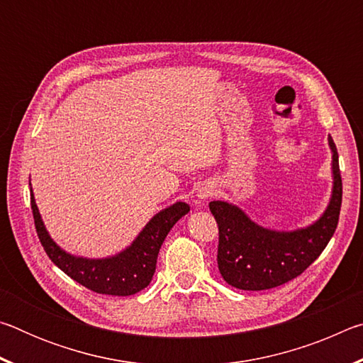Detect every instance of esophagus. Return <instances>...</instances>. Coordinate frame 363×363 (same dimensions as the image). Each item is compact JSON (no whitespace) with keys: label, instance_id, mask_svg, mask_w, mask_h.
<instances>
[{"label":"esophagus","instance_id":"obj_1","mask_svg":"<svg viewBox=\"0 0 363 363\" xmlns=\"http://www.w3.org/2000/svg\"><path fill=\"white\" fill-rule=\"evenodd\" d=\"M213 194H214V190L210 186H203V187L199 189V199L200 200H208L210 196H213Z\"/></svg>","mask_w":363,"mask_h":363}]
</instances>
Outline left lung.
<instances>
[{"label":"left lung","mask_w":363,"mask_h":363,"mask_svg":"<svg viewBox=\"0 0 363 363\" xmlns=\"http://www.w3.org/2000/svg\"><path fill=\"white\" fill-rule=\"evenodd\" d=\"M333 195L323 216L307 229L275 232L248 219L237 206L211 201L210 211L219 229L218 267L227 284L238 290L261 291L296 279L327 247L337 227L342 179L333 139Z\"/></svg>","instance_id":"8db88e82"}]
</instances>
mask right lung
Instances as JSON below:
<instances>
[{
    "instance_id": "obj_1",
    "label": "right lung",
    "mask_w": 363,
    "mask_h": 363,
    "mask_svg": "<svg viewBox=\"0 0 363 363\" xmlns=\"http://www.w3.org/2000/svg\"><path fill=\"white\" fill-rule=\"evenodd\" d=\"M30 200H32L30 203H32L35 229L49 259L79 285L91 291L112 294V296H130L144 290L150 284L155 274L158 251L164 238L171 227L190 211L187 203L177 201L173 206L153 216L131 247L123 253L107 257V259H86V257H75L65 253L51 240L43 225L33 195Z\"/></svg>"
}]
</instances>
